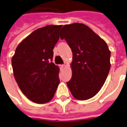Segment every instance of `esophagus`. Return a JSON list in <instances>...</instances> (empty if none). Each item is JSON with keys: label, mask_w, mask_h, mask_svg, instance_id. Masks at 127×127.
<instances>
[{"label": "esophagus", "mask_w": 127, "mask_h": 127, "mask_svg": "<svg viewBox=\"0 0 127 127\" xmlns=\"http://www.w3.org/2000/svg\"><path fill=\"white\" fill-rule=\"evenodd\" d=\"M60 67L61 69H63V68H64V67H65V65H64V64H60Z\"/></svg>", "instance_id": "esophagus-1"}]
</instances>
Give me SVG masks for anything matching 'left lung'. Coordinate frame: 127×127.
Wrapping results in <instances>:
<instances>
[{"instance_id": "1", "label": "left lung", "mask_w": 127, "mask_h": 127, "mask_svg": "<svg viewBox=\"0 0 127 127\" xmlns=\"http://www.w3.org/2000/svg\"><path fill=\"white\" fill-rule=\"evenodd\" d=\"M72 52V78L67 82L75 98L85 100L98 93L110 69V51L107 43L86 25H64L60 31Z\"/></svg>"}]
</instances>
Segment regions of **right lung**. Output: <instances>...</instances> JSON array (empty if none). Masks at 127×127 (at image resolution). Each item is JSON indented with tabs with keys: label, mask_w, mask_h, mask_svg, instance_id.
I'll return each mask as SVG.
<instances>
[{
	"label": "right lung",
	"mask_w": 127,
	"mask_h": 127,
	"mask_svg": "<svg viewBox=\"0 0 127 127\" xmlns=\"http://www.w3.org/2000/svg\"><path fill=\"white\" fill-rule=\"evenodd\" d=\"M62 27L48 25L35 30L18 45L12 58L20 90L34 103L49 102L59 84V67L52 60Z\"/></svg>",
	"instance_id": "right-lung-1"
}]
</instances>
